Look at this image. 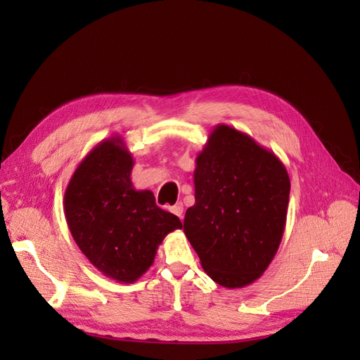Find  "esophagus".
<instances>
[{"mask_svg":"<svg viewBox=\"0 0 360 360\" xmlns=\"http://www.w3.org/2000/svg\"><path fill=\"white\" fill-rule=\"evenodd\" d=\"M169 212L174 213L176 216H179L180 219H183V204H181V202H177L176 205L169 207Z\"/></svg>","mask_w":360,"mask_h":360,"instance_id":"1","label":"esophagus"}]
</instances>
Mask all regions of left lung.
Here are the masks:
<instances>
[{
    "label": "left lung",
    "mask_w": 360,
    "mask_h": 360,
    "mask_svg": "<svg viewBox=\"0 0 360 360\" xmlns=\"http://www.w3.org/2000/svg\"><path fill=\"white\" fill-rule=\"evenodd\" d=\"M195 163V204L184 214L183 231L216 284H252L276 255L285 230L284 163L226 124L212 130Z\"/></svg>",
    "instance_id": "8db88e82"
}]
</instances>
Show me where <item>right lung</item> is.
Segmentation results:
<instances>
[{
    "label": "right lung",
    "mask_w": 360,
    "mask_h": 360,
    "mask_svg": "<svg viewBox=\"0 0 360 360\" xmlns=\"http://www.w3.org/2000/svg\"><path fill=\"white\" fill-rule=\"evenodd\" d=\"M132 168L123 138H108L84 158L64 193L73 240L97 270L122 284L143 276L165 236L181 228L176 214L156 205L153 192L134 188Z\"/></svg>",
    "instance_id": "right-lung-1"
}]
</instances>
